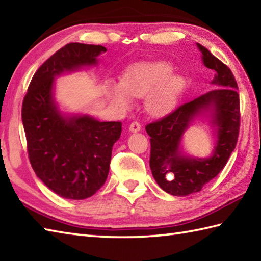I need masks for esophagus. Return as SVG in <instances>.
<instances>
[{
	"label": "esophagus",
	"mask_w": 261,
	"mask_h": 261,
	"mask_svg": "<svg viewBox=\"0 0 261 261\" xmlns=\"http://www.w3.org/2000/svg\"><path fill=\"white\" fill-rule=\"evenodd\" d=\"M129 130L130 132H139L141 130V124L139 121H133L132 124L129 125Z\"/></svg>",
	"instance_id": "obj_1"
}]
</instances>
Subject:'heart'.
Segmentation results:
<instances>
[{
	"label": "heart",
	"mask_w": 261,
	"mask_h": 261,
	"mask_svg": "<svg viewBox=\"0 0 261 261\" xmlns=\"http://www.w3.org/2000/svg\"><path fill=\"white\" fill-rule=\"evenodd\" d=\"M173 67L167 62L137 63L129 67L121 78V85L111 83L108 94L121 109L130 106L129 96L146 97V109L153 115H164L176 106L185 82L171 76Z\"/></svg>",
	"instance_id": "b5f03b06"
}]
</instances>
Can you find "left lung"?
<instances>
[{
  "label": "left lung",
  "mask_w": 261,
  "mask_h": 261,
  "mask_svg": "<svg viewBox=\"0 0 261 261\" xmlns=\"http://www.w3.org/2000/svg\"><path fill=\"white\" fill-rule=\"evenodd\" d=\"M205 67L215 70L211 82L218 88L179 106L160 119L145 126L151 137L150 168L154 179L167 193L184 196L201 191L227 164L240 132V96L233 72L219 59L198 44ZM213 110L218 126V145L213 157L195 160L179 153L181 135L189 121L202 110Z\"/></svg>",
  "instance_id": "1"
}]
</instances>
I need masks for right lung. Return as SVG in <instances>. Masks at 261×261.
Listing matches in <instances>:
<instances>
[{"mask_svg": "<svg viewBox=\"0 0 261 261\" xmlns=\"http://www.w3.org/2000/svg\"><path fill=\"white\" fill-rule=\"evenodd\" d=\"M106 51L102 45L67 44L38 68L23 97L29 161L38 178L65 199L90 198L106 183L121 122L62 116L52 97L53 81L65 71L95 65Z\"/></svg>", "mask_w": 261, "mask_h": 261, "instance_id": "obj_1", "label": "right lung"}]
</instances>
